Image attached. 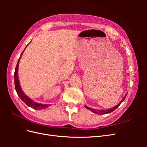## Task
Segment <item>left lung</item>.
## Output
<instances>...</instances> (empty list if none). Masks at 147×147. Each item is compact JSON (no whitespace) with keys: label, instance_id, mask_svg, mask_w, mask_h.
Instances as JSON below:
<instances>
[{"label":"left lung","instance_id":"obj_1","mask_svg":"<svg viewBox=\"0 0 147 147\" xmlns=\"http://www.w3.org/2000/svg\"><path fill=\"white\" fill-rule=\"evenodd\" d=\"M126 96H125V97H124V98L121 100V101L119 102V104L118 105H116V106L115 107H113V108H112V109H107V110H95V109H91V108H90V107H88V106H86V105H84V107H85V108H86L88 110H90L92 111V112L93 113H94L99 114V115H104V114L109 113L112 112L113 110H115L116 109L117 107H118L119 105L122 103V102L124 101V99H125V98H126Z\"/></svg>","mask_w":147,"mask_h":147}]
</instances>
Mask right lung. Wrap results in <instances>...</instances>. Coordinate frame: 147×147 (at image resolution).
I'll use <instances>...</instances> for the list:
<instances>
[{
  "label": "right lung",
  "instance_id": "1",
  "mask_svg": "<svg viewBox=\"0 0 147 147\" xmlns=\"http://www.w3.org/2000/svg\"><path fill=\"white\" fill-rule=\"evenodd\" d=\"M29 44H28V45H29ZM27 46H26V47H27ZM24 50H25V49H24ZM23 53H22L21 55H20V59H19L18 61V63L16 64L15 70V75H15V90L16 91L17 94H18V95L19 96V97H20L21 99L23 100L26 105H27L29 107H31V108H32V109H35V110H39V109L47 108L48 106H50V105H44V104L35 103V102H33L30 99H29L27 96H26L23 93V91H22V90L21 89V87H20V83H19V81H18V64H19V62H20V60L21 59V55H22V54H23Z\"/></svg>",
  "mask_w": 147,
  "mask_h": 147
}]
</instances>
